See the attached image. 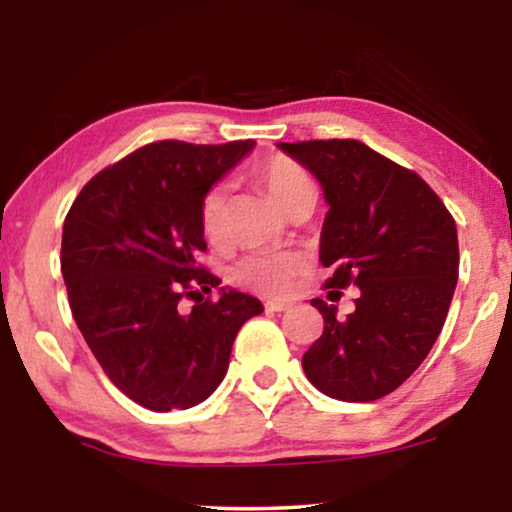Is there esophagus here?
<instances>
[{
  "mask_svg": "<svg viewBox=\"0 0 512 512\" xmlns=\"http://www.w3.org/2000/svg\"><path fill=\"white\" fill-rule=\"evenodd\" d=\"M265 310H268V312H286V310H291V303H284V300H268V303H265Z\"/></svg>",
  "mask_w": 512,
  "mask_h": 512,
  "instance_id": "34e87169",
  "label": "esophagus"
}]
</instances>
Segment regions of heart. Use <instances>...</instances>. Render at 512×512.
<instances>
[{
    "label": "heart",
    "mask_w": 512,
    "mask_h": 512,
    "mask_svg": "<svg viewBox=\"0 0 512 512\" xmlns=\"http://www.w3.org/2000/svg\"><path fill=\"white\" fill-rule=\"evenodd\" d=\"M258 177L284 209L300 193L312 191V181L305 167L289 156H268L256 167ZM226 219V188L212 186L200 200V228L207 240H219ZM303 258L284 251H261L244 256L235 265V282L249 289L261 291L265 296H284L293 289L296 277L303 272Z\"/></svg>",
    "instance_id": "obj_1"
}]
</instances>
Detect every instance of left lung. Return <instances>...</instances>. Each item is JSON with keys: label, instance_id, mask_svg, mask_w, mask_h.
<instances>
[{"label": "left lung", "instance_id": "1", "mask_svg": "<svg viewBox=\"0 0 512 512\" xmlns=\"http://www.w3.org/2000/svg\"><path fill=\"white\" fill-rule=\"evenodd\" d=\"M324 188L319 258L328 289L359 286L356 310L314 298L324 333L303 354L321 394L368 403L401 387L443 331L459 277L457 223L417 172L356 139L279 144Z\"/></svg>", "mask_w": 512, "mask_h": 512}]
</instances>
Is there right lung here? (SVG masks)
<instances>
[{"label":"right lung","instance_id":"add662e5","mask_svg":"<svg viewBox=\"0 0 512 512\" xmlns=\"http://www.w3.org/2000/svg\"><path fill=\"white\" fill-rule=\"evenodd\" d=\"M254 142L146 144L97 172L62 228L69 307L104 373L144 408L186 410L228 370L242 324L261 300L221 289L202 268L200 200ZM184 299H195L191 311Z\"/></svg>","mask_w":512,"mask_h":512}]
</instances>
